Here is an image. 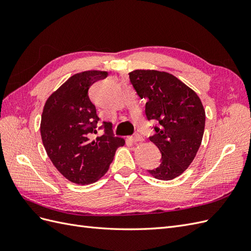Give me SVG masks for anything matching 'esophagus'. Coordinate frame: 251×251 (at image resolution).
<instances>
[{"label":"esophagus","mask_w":251,"mask_h":251,"mask_svg":"<svg viewBox=\"0 0 251 251\" xmlns=\"http://www.w3.org/2000/svg\"><path fill=\"white\" fill-rule=\"evenodd\" d=\"M130 140H131L132 142H138V141H142L143 138H142L141 135L135 134L134 136H132V137H130Z\"/></svg>","instance_id":"1"}]
</instances>
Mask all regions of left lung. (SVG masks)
Masks as SVG:
<instances>
[{"mask_svg": "<svg viewBox=\"0 0 251 251\" xmlns=\"http://www.w3.org/2000/svg\"><path fill=\"white\" fill-rule=\"evenodd\" d=\"M130 81L147 100L148 120H156L150 140L161 153V163L148 172L159 180H172L193 162L204 133L205 111L195 91L176 76L156 70H135Z\"/></svg>", "mask_w": 251, "mask_h": 251, "instance_id": "8db88e82", "label": "left lung"}]
</instances>
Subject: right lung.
<instances>
[{
	"mask_svg": "<svg viewBox=\"0 0 251 251\" xmlns=\"http://www.w3.org/2000/svg\"><path fill=\"white\" fill-rule=\"evenodd\" d=\"M105 71L74 74L47 100L42 114L44 148L57 171L76 184H90L108 172L115 151L125 146L113 135L111 123H103V135L93 139L100 117L88 91Z\"/></svg>",
	"mask_w": 251,
	"mask_h": 251,
	"instance_id": "right-lung-1",
	"label": "right lung"
}]
</instances>
